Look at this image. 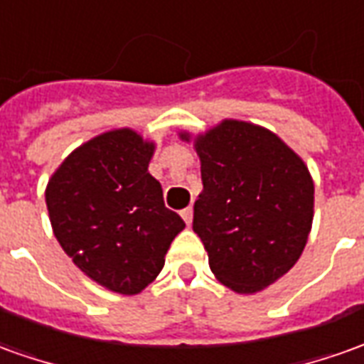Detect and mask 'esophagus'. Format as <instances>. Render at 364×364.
<instances>
[{"label": "esophagus", "mask_w": 364, "mask_h": 364, "mask_svg": "<svg viewBox=\"0 0 364 364\" xmlns=\"http://www.w3.org/2000/svg\"><path fill=\"white\" fill-rule=\"evenodd\" d=\"M181 217H183V220L187 223V225H191V220H193V208H191V207L183 208Z\"/></svg>", "instance_id": "obj_1"}]
</instances>
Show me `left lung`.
I'll return each mask as SVG.
<instances>
[{
	"label": "left lung",
	"mask_w": 364,
	"mask_h": 364,
	"mask_svg": "<svg viewBox=\"0 0 364 364\" xmlns=\"http://www.w3.org/2000/svg\"><path fill=\"white\" fill-rule=\"evenodd\" d=\"M195 147L203 191L193 207V230L218 282L256 294L282 278L306 248L311 175L276 134L248 122L225 120Z\"/></svg>",
	"instance_id": "1"
}]
</instances>
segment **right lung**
<instances>
[{
    "mask_svg": "<svg viewBox=\"0 0 364 364\" xmlns=\"http://www.w3.org/2000/svg\"><path fill=\"white\" fill-rule=\"evenodd\" d=\"M154 144L124 128L86 141L47 185V208L63 250L88 278L116 294H139L157 278L183 218L147 171Z\"/></svg>",
    "mask_w": 364,
    "mask_h": 364,
    "instance_id": "obj_1",
    "label": "right lung"
}]
</instances>
